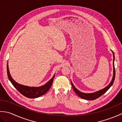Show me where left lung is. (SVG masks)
I'll list each match as a JSON object with an SVG mask.
<instances>
[{
    "mask_svg": "<svg viewBox=\"0 0 122 122\" xmlns=\"http://www.w3.org/2000/svg\"><path fill=\"white\" fill-rule=\"evenodd\" d=\"M112 51L113 54V68H114L113 71H114V72H113V79L110 83V84L106 87H105L104 89H103L100 91H97L96 92L92 93H82L81 92H80V91L77 90L74 86V85L73 84V83H72V82L71 81L72 88H73L74 91L76 93V94L78 95L79 97H81L82 98H83V99L87 100H95V99H97V98L100 97L101 95L104 94V93L107 92V91L111 87V86L113 85L115 77V66H114V58H115L114 53V52L112 50Z\"/></svg>",
    "mask_w": 122,
    "mask_h": 122,
    "instance_id": "obj_1",
    "label": "left lung"
}]
</instances>
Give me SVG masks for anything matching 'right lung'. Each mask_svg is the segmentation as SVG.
Segmentation results:
<instances>
[{
    "label": "right lung",
    "mask_w": 122,
    "mask_h": 122,
    "mask_svg": "<svg viewBox=\"0 0 122 122\" xmlns=\"http://www.w3.org/2000/svg\"><path fill=\"white\" fill-rule=\"evenodd\" d=\"M7 75L8 77L9 80L11 82L14 86L19 91L21 94L24 95L25 97L28 98H36L40 97V96L45 94L48 91V90L50 89L52 84L53 81V79L54 76H53L50 81L46 83V84L40 87H29L27 86H25L21 84L17 83L16 82H15L10 76L8 65L7 66Z\"/></svg>",
    "instance_id": "obj_1"
}]
</instances>
